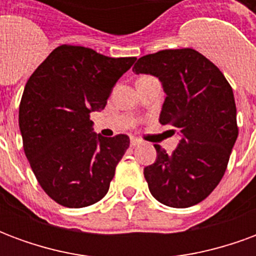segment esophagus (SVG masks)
<instances>
[{"instance_id":"esophagus-1","label":"esophagus","mask_w":256,"mask_h":256,"mask_svg":"<svg viewBox=\"0 0 256 256\" xmlns=\"http://www.w3.org/2000/svg\"><path fill=\"white\" fill-rule=\"evenodd\" d=\"M130 144L133 145V146H137V145L141 144V140L136 138V137H132V138H130Z\"/></svg>"}]
</instances>
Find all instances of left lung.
I'll list each match as a JSON object with an SVG mask.
<instances>
[{
    "label": "left lung",
    "instance_id": "left-lung-1",
    "mask_svg": "<svg viewBox=\"0 0 256 256\" xmlns=\"http://www.w3.org/2000/svg\"><path fill=\"white\" fill-rule=\"evenodd\" d=\"M133 72L159 78L166 93L159 122L172 124L181 137L172 155L155 145V163L144 168L150 192L174 208L203 202L224 177L238 136L230 84L220 68L189 48L142 56Z\"/></svg>",
    "mask_w": 256,
    "mask_h": 256
}]
</instances>
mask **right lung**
I'll return each mask as SVG.
<instances>
[{"label":"right lung","instance_id":"right-lung-1","mask_svg":"<svg viewBox=\"0 0 256 256\" xmlns=\"http://www.w3.org/2000/svg\"><path fill=\"white\" fill-rule=\"evenodd\" d=\"M136 60L62 45L27 80L19 106L23 148L38 182L56 203L80 208L108 192L130 138L96 134L90 114L106 108L118 79Z\"/></svg>","mask_w":256,"mask_h":256}]
</instances>
